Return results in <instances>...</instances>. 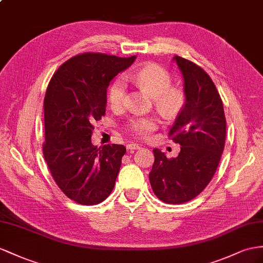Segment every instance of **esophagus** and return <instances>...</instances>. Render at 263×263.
I'll return each instance as SVG.
<instances>
[{"instance_id":"34e87169","label":"esophagus","mask_w":263,"mask_h":263,"mask_svg":"<svg viewBox=\"0 0 263 263\" xmlns=\"http://www.w3.org/2000/svg\"><path fill=\"white\" fill-rule=\"evenodd\" d=\"M126 147H127V150H137V149H140L141 146L137 143H129L126 145Z\"/></svg>"}]
</instances>
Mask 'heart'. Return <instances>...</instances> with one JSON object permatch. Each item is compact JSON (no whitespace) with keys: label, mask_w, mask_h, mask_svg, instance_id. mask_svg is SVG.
Instances as JSON below:
<instances>
[{"label":"heart","mask_w":263,"mask_h":263,"mask_svg":"<svg viewBox=\"0 0 263 263\" xmlns=\"http://www.w3.org/2000/svg\"><path fill=\"white\" fill-rule=\"evenodd\" d=\"M130 79L140 85L154 99L158 109L166 117L177 114L184 103V94L178 87H172V77L162 66L156 63H146L136 72L130 74ZM126 85L122 78L117 79L110 85L107 99L112 107H122L125 101ZM159 119L153 116L134 117L126 123V129L133 136L145 139L157 130Z\"/></svg>","instance_id":"1"}]
</instances>
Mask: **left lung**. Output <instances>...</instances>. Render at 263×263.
Returning a JSON list of instances; mask_svg holds the SVG:
<instances>
[{"label": "left lung", "mask_w": 263, "mask_h": 263, "mask_svg": "<svg viewBox=\"0 0 263 263\" xmlns=\"http://www.w3.org/2000/svg\"><path fill=\"white\" fill-rule=\"evenodd\" d=\"M184 79L185 103L169 138L181 145L177 158L154 149L149 174L154 194L169 204L190 201L213 178L224 149L227 122L220 94L209 74L189 60L173 58Z\"/></svg>", "instance_id": "obj_1"}]
</instances>
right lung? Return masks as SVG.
<instances>
[{
  "instance_id": "1",
  "label": "right lung",
  "mask_w": 263,
  "mask_h": 263,
  "mask_svg": "<svg viewBox=\"0 0 263 263\" xmlns=\"http://www.w3.org/2000/svg\"><path fill=\"white\" fill-rule=\"evenodd\" d=\"M134 60L83 53L60 66L46 89L43 156L58 186L77 203H101L113 190L126 149L94 146L93 123L104 117L111 80Z\"/></svg>"
}]
</instances>
